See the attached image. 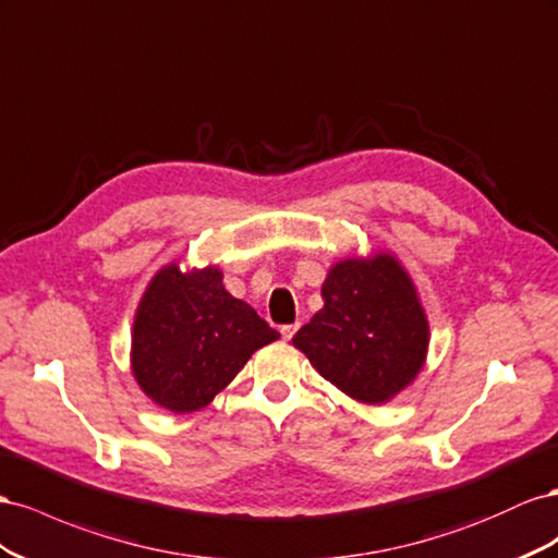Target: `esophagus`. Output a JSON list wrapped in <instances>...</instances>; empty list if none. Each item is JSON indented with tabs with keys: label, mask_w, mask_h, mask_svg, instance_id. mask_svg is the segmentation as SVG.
<instances>
[{
	"label": "esophagus",
	"mask_w": 558,
	"mask_h": 558,
	"mask_svg": "<svg viewBox=\"0 0 558 558\" xmlns=\"http://www.w3.org/2000/svg\"><path fill=\"white\" fill-rule=\"evenodd\" d=\"M296 329H299V325H282V327H280L282 339H284V341H290V339L294 337V331H296Z\"/></svg>",
	"instance_id": "obj_1"
}]
</instances>
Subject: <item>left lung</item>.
<instances>
[{
	"label": "left lung",
	"instance_id": "1",
	"mask_svg": "<svg viewBox=\"0 0 558 558\" xmlns=\"http://www.w3.org/2000/svg\"><path fill=\"white\" fill-rule=\"evenodd\" d=\"M323 299L292 343L329 384L357 402L384 404L418 376L429 327L416 284L392 254L337 262Z\"/></svg>",
	"mask_w": 558,
	"mask_h": 558
}]
</instances>
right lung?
<instances>
[{"instance_id":"obj_1","label":"right lung","mask_w":558,"mask_h":558,"mask_svg":"<svg viewBox=\"0 0 558 558\" xmlns=\"http://www.w3.org/2000/svg\"><path fill=\"white\" fill-rule=\"evenodd\" d=\"M217 266H163L140 299L131 367L149 400L172 413L208 407L254 350L280 339L245 301L231 296Z\"/></svg>"}]
</instances>
